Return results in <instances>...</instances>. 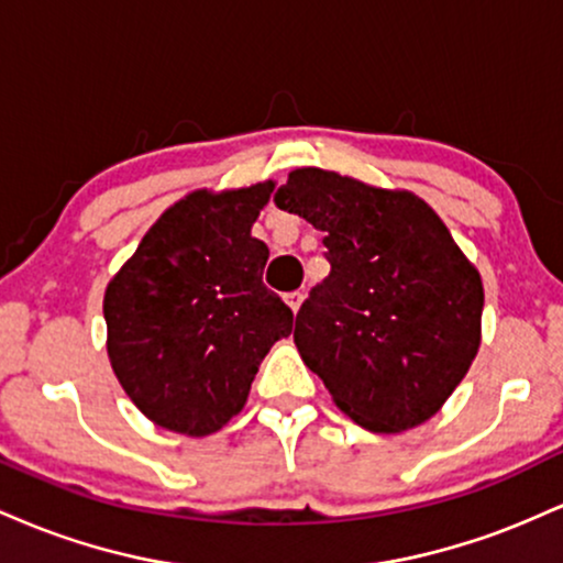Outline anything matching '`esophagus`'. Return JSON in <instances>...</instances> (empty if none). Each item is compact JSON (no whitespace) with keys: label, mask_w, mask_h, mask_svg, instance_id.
Masks as SVG:
<instances>
[{"label":"esophagus","mask_w":563,"mask_h":563,"mask_svg":"<svg viewBox=\"0 0 563 563\" xmlns=\"http://www.w3.org/2000/svg\"><path fill=\"white\" fill-rule=\"evenodd\" d=\"M301 301H303V294H301V290H290V294H286V303H288L290 309H294V312H299Z\"/></svg>","instance_id":"1"}]
</instances>
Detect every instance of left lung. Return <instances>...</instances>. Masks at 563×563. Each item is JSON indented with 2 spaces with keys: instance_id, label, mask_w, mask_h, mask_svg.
<instances>
[{
  "instance_id": "8db88e82",
  "label": "left lung",
  "mask_w": 563,
  "mask_h": 563,
  "mask_svg": "<svg viewBox=\"0 0 563 563\" xmlns=\"http://www.w3.org/2000/svg\"><path fill=\"white\" fill-rule=\"evenodd\" d=\"M275 206L325 232L331 275L309 290L294 341L333 402L371 431L429 421L482 339V277L429 203L296 169Z\"/></svg>"
}]
</instances>
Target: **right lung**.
Returning <instances> with one entry per match:
<instances>
[{
  "instance_id": "add662e5",
  "label": "right lung",
  "mask_w": 563,
  "mask_h": 563,
  "mask_svg": "<svg viewBox=\"0 0 563 563\" xmlns=\"http://www.w3.org/2000/svg\"><path fill=\"white\" fill-rule=\"evenodd\" d=\"M273 183L198 190L145 232L108 283V357L153 423L214 434L243 410L251 380L294 312L262 273L269 249L251 238Z\"/></svg>"
}]
</instances>
